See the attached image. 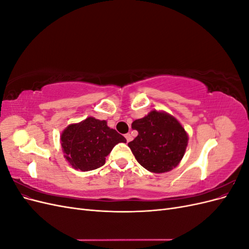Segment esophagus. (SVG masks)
<instances>
[{
    "label": "esophagus",
    "instance_id": "34e87169",
    "mask_svg": "<svg viewBox=\"0 0 249 249\" xmlns=\"http://www.w3.org/2000/svg\"><path fill=\"white\" fill-rule=\"evenodd\" d=\"M124 137H125V139H126V141H127V142H130V141L132 140V135H131L130 133L125 134V135H124Z\"/></svg>",
    "mask_w": 249,
    "mask_h": 249
}]
</instances>
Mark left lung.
<instances>
[{
    "instance_id": "obj_1",
    "label": "left lung",
    "mask_w": 249,
    "mask_h": 249,
    "mask_svg": "<svg viewBox=\"0 0 249 249\" xmlns=\"http://www.w3.org/2000/svg\"><path fill=\"white\" fill-rule=\"evenodd\" d=\"M132 127L138 135L127 145L141 166L150 172L163 173L182 161L189 137L175 116L153 110L134 120Z\"/></svg>"
}]
</instances>
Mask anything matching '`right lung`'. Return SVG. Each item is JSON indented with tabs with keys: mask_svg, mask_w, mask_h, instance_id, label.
<instances>
[{
	"mask_svg": "<svg viewBox=\"0 0 249 249\" xmlns=\"http://www.w3.org/2000/svg\"><path fill=\"white\" fill-rule=\"evenodd\" d=\"M119 142L125 143L123 135L107 125L106 120L87 117L78 124L67 125L60 136L65 160L77 170L99 168Z\"/></svg>",
	"mask_w": 249,
	"mask_h": 249,
	"instance_id": "right-lung-1",
	"label": "right lung"
}]
</instances>
